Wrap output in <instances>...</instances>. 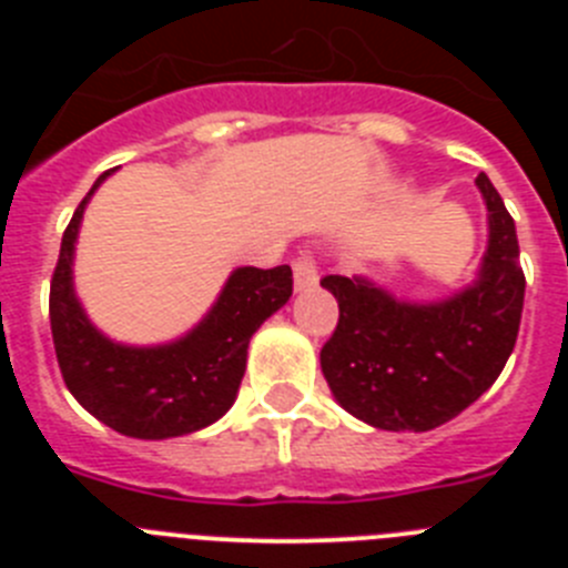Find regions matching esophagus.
<instances>
[{
  "mask_svg": "<svg viewBox=\"0 0 568 568\" xmlns=\"http://www.w3.org/2000/svg\"><path fill=\"white\" fill-rule=\"evenodd\" d=\"M293 275H295V290H298V293H307V290L318 287V270H315L310 255H298V258L293 261Z\"/></svg>",
  "mask_w": 568,
  "mask_h": 568,
  "instance_id": "esophagus-1",
  "label": "esophagus"
}]
</instances>
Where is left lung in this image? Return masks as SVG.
Wrapping results in <instances>:
<instances>
[{
  "label": "left lung",
  "instance_id": "8db88e82",
  "mask_svg": "<svg viewBox=\"0 0 568 568\" xmlns=\"http://www.w3.org/2000/svg\"><path fill=\"white\" fill-rule=\"evenodd\" d=\"M489 241L471 284L440 301H406L366 275H327L338 327L321 349L335 400L364 424L426 433L495 384L520 329L526 278L515 222L489 175L475 179Z\"/></svg>",
  "mask_w": 568,
  "mask_h": 568
}]
</instances>
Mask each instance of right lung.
I'll list each match as a JSON object with an SVG mask.
<instances>
[{"instance_id": "add662e5", "label": "right lung", "mask_w": 568, "mask_h": 568, "mask_svg": "<svg viewBox=\"0 0 568 568\" xmlns=\"http://www.w3.org/2000/svg\"><path fill=\"white\" fill-rule=\"evenodd\" d=\"M62 235L50 281V329L70 395L93 418L128 438L164 440L199 433L233 406L255 329L293 295V270L235 267L204 318L168 344L113 341L88 318L73 287V255L90 195Z\"/></svg>"}]
</instances>
